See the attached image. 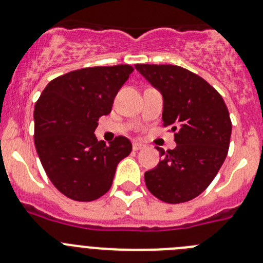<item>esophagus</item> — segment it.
I'll return each instance as SVG.
<instances>
[{
	"label": "esophagus",
	"mask_w": 263,
	"mask_h": 263,
	"mask_svg": "<svg viewBox=\"0 0 263 263\" xmlns=\"http://www.w3.org/2000/svg\"><path fill=\"white\" fill-rule=\"evenodd\" d=\"M142 148H144V144L143 143H138V142H134V143H133V150L134 151L142 150Z\"/></svg>",
	"instance_id": "esophagus-1"
}]
</instances>
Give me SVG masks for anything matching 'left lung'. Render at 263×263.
Returning a JSON list of instances; mask_svg holds the SVG:
<instances>
[{
    "label": "left lung",
    "instance_id": "left-lung-1",
    "mask_svg": "<svg viewBox=\"0 0 263 263\" xmlns=\"http://www.w3.org/2000/svg\"><path fill=\"white\" fill-rule=\"evenodd\" d=\"M163 96L161 119L175 133L173 150L158 148L159 164L144 173L147 189L167 203H182L206 189L230 148L231 124L220 93L203 78L175 65L137 64Z\"/></svg>",
    "mask_w": 263,
    "mask_h": 263
}]
</instances>
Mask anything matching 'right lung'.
I'll list each match as a JSON object with an SVG mask.
<instances>
[{"label": "right lung", "instance_id": "obj_1", "mask_svg": "<svg viewBox=\"0 0 263 263\" xmlns=\"http://www.w3.org/2000/svg\"><path fill=\"white\" fill-rule=\"evenodd\" d=\"M130 65L86 67L53 79L35 105V147L52 184L79 202L112 186L116 168L132 151L125 137L105 144L93 134L98 120L129 79Z\"/></svg>", "mask_w": 263, "mask_h": 263}]
</instances>
